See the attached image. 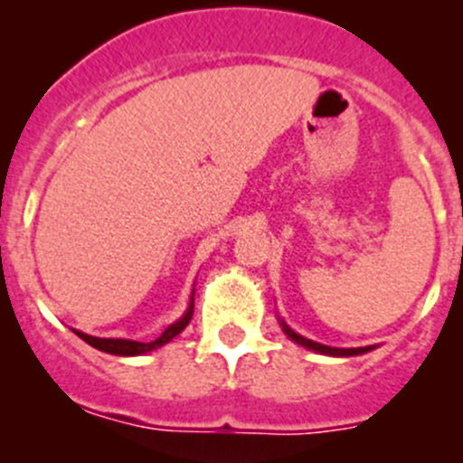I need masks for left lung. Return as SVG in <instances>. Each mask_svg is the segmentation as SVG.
<instances>
[{
    "instance_id": "8db88e82",
    "label": "left lung",
    "mask_w": 463,
    "mask_h": 463,
    "mask_svg": "<svg viewBox=\"0 0 463 463\" xmlns=\"http://www.w3.org/2000/svg\"><path fill=\"white\" fill-rule=\"evenodd\" d=\"M278 320H279V326H282L284 334H287L293 343H298L300 347H305V349H311V352H316V354H325V356H338V358L361 356V354H367V352H372V349H376L374 345H367V347H349V349L329 347V345H320V343H316V340H309V338H305V335L296 334V331H293L282 318H279V316H278Z\"/></svg>"
}]
</instances>
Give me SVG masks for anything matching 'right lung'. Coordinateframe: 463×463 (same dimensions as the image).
I'll return each mask as SVG.
<instances>
[{"instance_id":"1","label":"right lung","mask_w":463,"mask_h":463,"mask_svg":"<svg viewBox=\"0 0 463 463\" xmlns=\"http://www.w3.org/2000/svg\"><path fill=\"white\" fill-rule=\"evenodd\" d=\"M193 311H194V291L193 296H190V305L188 309H185V314L176 322H172V325L167 326L156 340H152V343H138V340H128V338H96V335H89L85 331H76V329L73 331H76L78 338H82L87 345H91V347L100 349V352L105 354H114V356H143V354L154 352V349L170 343L175 335H179L181 331L188 326V322L193 320Z\"/></svg>"}]
</instances>
